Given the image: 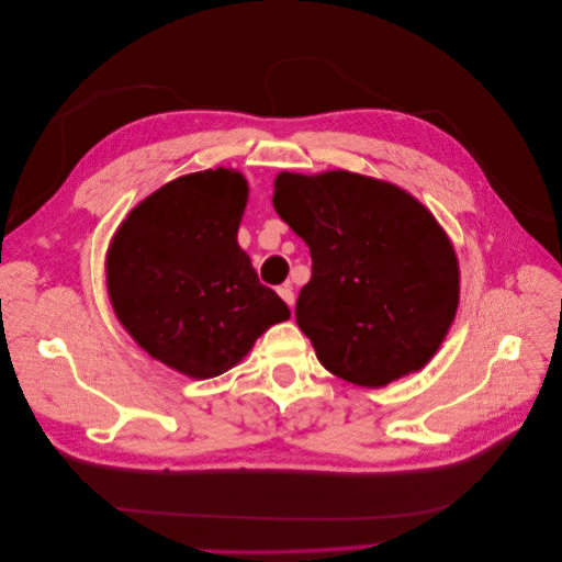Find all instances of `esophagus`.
<instances>
[{"mask_svg":"<svg viewBox=\"0 0 562 562\" xmlns=\"http://www.w3.org/2000/svg\"><path fill=\"white\" fill-rule=\"evenodd\" d=\"M279 295H281V300L292 308V306H295V290H292L290 285H281L279 288Z\"/></svg>","mask_w":562,"mask_h":562,"instance_id":"1","label":"esophagus"}]
</instances>
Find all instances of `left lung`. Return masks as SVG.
<instances>
[{
	"label": "left lung",
	"mask_w": 562,
	"mask_h": 562,
	"mask_svg": "<svg viewBox=\"0 0 562 562\" xmlns=\"http://www.w3.org/2000/svg\"><path fill=\"white\" fill-rule=\"evenodd\" d=\"M274 210L311 251L295 317L319 363L375 389L432 359L458 311L460 270L430 212L347 171L279 173Z\"/></svg>",
	"instance_id": "left-lung-1"
}]
</instances>
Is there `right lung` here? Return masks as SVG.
<instances>
[{
  "label": "right lung",
  "mask_w": 562,
  "mask_h": 562,
  "mask_svg": "<svg viewBox=\"0 0 562 562\" xmlns=\"http://www.w3.org/2000/svg\"><path fill=\"white\" fill-rule=\"evenodd\" d=\"M247 180L215 169L182 176L142 201L106 256V288L144 350L190 378L222 375L290 317L237 245Z\"/></svg>",
  "instance_id": "obj_1"
}]
</instances>
